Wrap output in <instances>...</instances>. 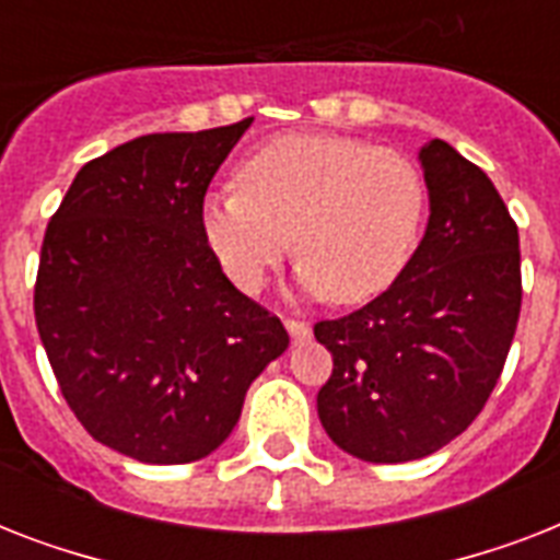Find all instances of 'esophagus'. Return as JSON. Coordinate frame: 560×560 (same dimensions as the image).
Instances as JSON below:
<instances>
[{
	"instance_id": "34e87169",
	"label": "esophagus",
	"mask_w": 560,
	"mask_h": 560,
	"mask_svg": "<svg viewBox=\"0 0 560 560\" xmlns=\"http://www.w3.org/2000/svg\"><path fill=\"white\" fill-rule=\"evenodd\" d=\"M284 328H288L290 340L293 342L311 340V325L302 323V319H284Z\"/></svg>"
}]
</instances>
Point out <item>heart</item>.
Here are the masks:
<instances>
[{
    "label": "heart",
    "mask_w": 560,
    "mask_h": 560,
    "mask_svg": "<svg viewBox=\"0 0 560 560\" xmlns=\"http://www.w3.org/2000/svg\"><path fill=\"white\" fill-rule=\"evenodd\" d=\"M237 186L202 197L200 232L244 293H258L296 249L307 296L366 302L407 267L427 211L416 162L351 136L270 139L241 162Z\"/></svg>",
    "instance_id": "b5f03b06"
}]
</instances>
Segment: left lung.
<instances>
[{
	"label": "left lung",
	"instance_id": "8db88e82",
	"mask_svg": "<svg viewBox=\"0 0 560 560\" xmlns=\"http://www.w3.org/2000/svg\"><path fill=\"white\" fill-rule=\"evenodd\" d=\"M418 160L430 220L407 267L360 311L314 325L334 358L319 421L377 465L424 459L468 430L521 316V237L494 183L442 139Z\"/></svg>",
	"mask_w": 560,
	"mask_h": 560
}]
</instances>
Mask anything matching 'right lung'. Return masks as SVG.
Returning a JSON list of instances; mask_svg holds the SVG:
<instances>
[{
	"mask_svg": "<svg viewBox=\"0 0 560 560\" xmlns=\"http://www.w3.org/2000/svg\"><path fill=\"white\" fill-rule=\"evenodd\" d=\"M253 118L151 133L86 162L39 249L34 316L95 442L186 465L226 442L246 389L290 346L202 241L200 202Z\"/></svg>",
	"mask_w": 560,
	"mask_h": 560,
	"instance_id": "obj_1",
	"label": "right lung"
}]
</instances>
